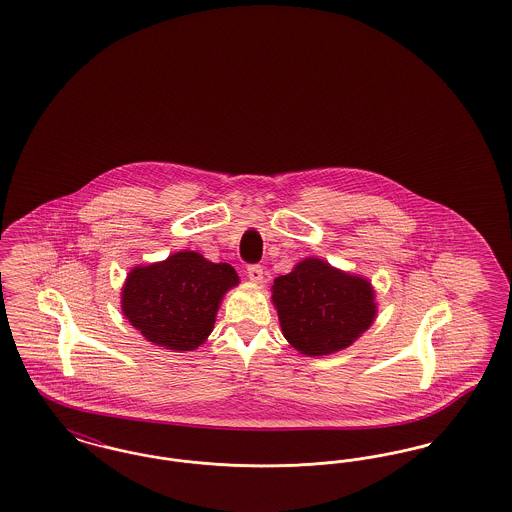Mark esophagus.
<instances>
[{"mask_svg": "<svg viewBox=\"0 0 512 512\" xmlns=\"http://www.w3.org/2000/svg\"><path fill=\"white\" fill-rule=\"evenodd\" d=\"M247 276H249L251 282L261 284V282H263V267H261V265H251V267H247Z\"/></svg>", "mask_w": 512, "mask_h": 512, "instance_id": "1", "label": "esophagus"}]
</instances>
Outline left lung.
Masks as SVG:
<instances>
[{
    "instance_id": "8db88e82",
    "label": "left lung",
    "mask_w": 512,
    "mask_h": 512,
    "mask_svg": "<svg viewBox=\"0 0 512 512\" xmlns=\"http://www.w3.org/2000/svg\"><path fill=\"white\" fill-rule=\"evenodd\" d=\"M284 338L307 357L332 355L359 340L378 315L376 290L361 274L307 257L272 286Z\"/></svg>"
}]
</instances>
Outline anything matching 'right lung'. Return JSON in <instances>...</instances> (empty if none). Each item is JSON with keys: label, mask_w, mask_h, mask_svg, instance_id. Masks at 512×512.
Masks as SVG:
<instances>
[{"label": "right lung", "mask_w": 512, "mask_h": 512, "mask_svg": "<svg viewBox=\"0 0 512 512\" xmlns=\"http://www.w3.org/2000/svg\"><path fill=\"white\" fill-rule=\"evenodd\" d=\"M238 284L240 276L228 263L176 251L126 274L122 315L147 341L180 353L194 351L213 332L224 293Z\"/></svg>", "instance_id": "right-lung-1"}]
</instances>
